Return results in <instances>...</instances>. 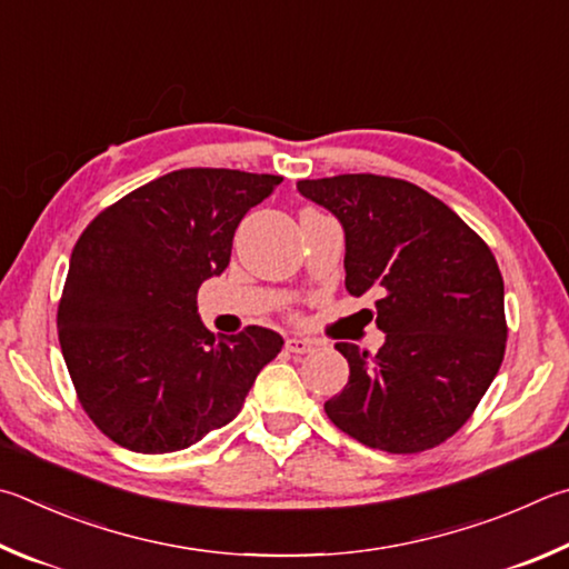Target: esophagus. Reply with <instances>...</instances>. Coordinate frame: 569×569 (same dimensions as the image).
<instances>
[{"label": "esophagus", "instance_id": "esophagus-1", "mask_svg": "<svg viewBox=\"0 0 569 569\" xmlns=\"http://www.w3.org/2000/svg\"><path fill=\"white\" fill-rule=\"evenodd\" d=\"M288 353H311L313 343L308 338H286Z\"/></svg>", "mask_w": 569, "mask_h": 569}]
</instances>
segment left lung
Listing matches in <instances>:
<instances>
[{"label": "left lung", "mask_w": 569, "mask_h": 569, "mask_svg": "<svg viewBox=\"0 0 569 569\" xmlns=\"http://www.w3.org/2000/svg\"><path fill=\"white\" fill-rule=\"evenodd\" d=\"M346 233V288L378 293L376 356L353 343L346 388L326 400L333 426L368 448L440 446L478 408L498 376L508 323L498 261L460 216L420 186L340 173L298 181Z\"/></svg>", "instance_id": "obj_1"}]
</instances>
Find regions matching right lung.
<instances>
[{
	"label": "right lung",
	"mask_w": 569,
	"mask_h": 569,
	"mask_svg": "<svg viewBox=\"0 0 569 569\" xmlns=\"http://www.w3.org/2000/svg\"><path fill=\"white\" fill-rule=\"evenodd\" d=\"M281 177L181 169L101 211L71 251L59 343L87 416L117 446L177 452L231 422L283 338H216L196 293L231 261L246 211Z\"/></svg>",
	"instance_id": "right-lung-1"
}]
</instances>
